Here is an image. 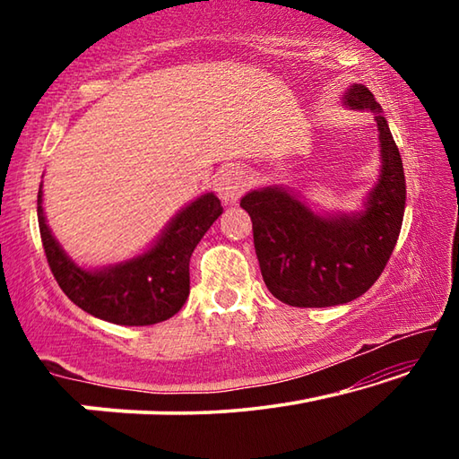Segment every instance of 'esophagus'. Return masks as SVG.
Returning a JSON list of instances; mask_svg holds the SVG:
<instances>
[{"label":"esophagus","instance_id":"1","mask_svg":"<svg viewBox=\"0 0 459 459\" xmlns=\"http://www.w3.org/2000/svg\"><path fill=\"white\" fill-rule=\"evenodd\" d=\"M248 180L247 174L238 166H227L219 176V196L224 202H232L240 198V194L247 190Z\"/></svg>","mask_w":459,"mask_h":459}]
</instances>
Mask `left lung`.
<instances>
[{
  "mask_svg": "<svg viewBox=\"0 0 459 459\" xmlns=\"http://www.w3.org/2000/svg\"><path fill=\"white\" fill-rule=\"evenodd\" d=\"M344 103L377 115L383 169L367 211L320 219L281 188L253 190L240 200L253 221L263 281L293 307H328L360 298L383 273L401 232L407 186L399 147L364 84H352Z\"/></svg>",
  "mask_w": 459,
  "mask_h": 459,
  "instance_id": "left-lung-1",
  "label": "left lung"
}]
</instances>
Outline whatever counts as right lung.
<instances>
[{
  "label": "right lung",
  "mask_w": 459,
  "mask_h": 459,
  "mask_svg": "<svg viewBox=\"0 0 459 459\" xmlns=\"http://www.w3.org/2000/svg\"><path fill=\"white\" fill-rule=\"evenodd\" d=\"M221 214V200L204 194L169 222L147 253L107 269L84 271L52 237L42 211V186L38 192L42 247L60 290L87 314L121 325H152L180 312L190 293L192 251Z\"/></svg>",
  "instance_id": "1"
}]
</instances>
